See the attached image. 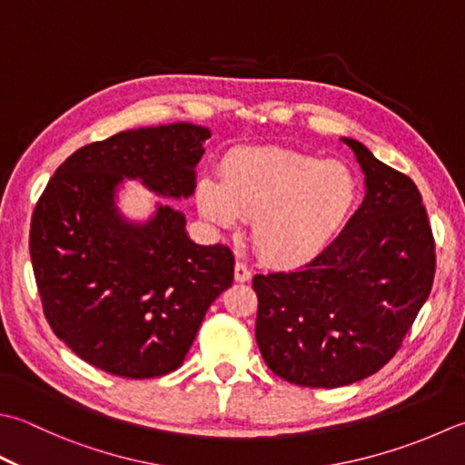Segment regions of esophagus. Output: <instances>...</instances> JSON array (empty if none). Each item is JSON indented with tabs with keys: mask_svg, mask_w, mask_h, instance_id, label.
Masks as SVG:
<instances>
[{
	"mask_svg": "<svg viewBox=\"0 0 465 465\" xmlns=\"http://www.w3.org/2000/svg\"><path fill=\"white\" fill-rule=\"evenodd\" d=\"M233 272H235V280H238V282H250V278H252V272L242 262L235 263V270Z\"/></svg>",
	"mask_w": 465,
	"mask_h": 465,
	"instance_id": "1",
	"label": "esophagus"
}]
</instances>
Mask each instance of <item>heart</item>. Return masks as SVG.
I'll return each mask as SVG.
<instances>
[{"instance_id":"b5f03b06","label":"heart","mask_w":465,"mask_h":465,"mask_svg":"<svg viewBox=\"0 0 465 465\" xmlns=\"http://www.w3.org/2000/svg\"><path fill=\"white\" fill-rule=\"evenodd\" d=\"M359 199V179L347 165L276 147L235 151L225 159L223 181L203 177L197 185L205 220L238 227L242 215L253 217V245L278 266H298L322 253Z\"/></svg>"}]
</instances>
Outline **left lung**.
Instances as JSON below:
<instances>
[{"label": "left lung", "instance_id": "obj_1", "mask_svg": "<svg viewBox=\"0 0 465 465\" xmlns=\"http://www.w3.org/2000/svg\"><path fill=\"white\" fill-rule=\"evenodd\" d=\"M341 141L365 175L361 207L304 268L253 276L262 357L302 387H344L385 367L433 286L435 243L415 183L362 143Z\"/></svg>", "mask_w": 465, "mask_h": 465}]
</instances>
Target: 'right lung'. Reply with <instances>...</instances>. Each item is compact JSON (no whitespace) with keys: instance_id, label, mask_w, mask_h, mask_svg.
I'll return each instance as SVG.
<instances>
[{"instance_id":"right-lung-1","label":"right lung","mask_w":465,"mask_h":465,"mask_svg":"<svg viewBox=\"0 0 465 465\" xmlns=\"http://www.w3.org/2000/svg\"><path fill=\"white\" fill-rule=\"evenodd\" d=\"M212 131L141 126L72 153L32 215L30 256L44 314L82 361L126 379L181 367L207 308L233 282L227 245H199L185 213L154 202L147 220L118 207L126 181L187 199Z\"/></svg>"}]
</instances>
